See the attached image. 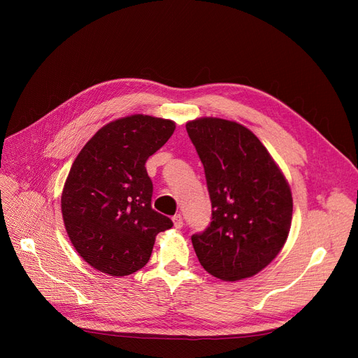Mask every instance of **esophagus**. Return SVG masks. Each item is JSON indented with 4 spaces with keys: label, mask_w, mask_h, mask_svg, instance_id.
I'll list each match as a JSON object with an SVG mask.
<instances>
[{
    "label": "esophagus",
    "mask_w": 358,
    "mask_h": 358,
    "mask_svg": "<svg viewBox=\"0 0 358 358\" xmlns=\"http://www.w3.org/2000/svg\"><path fill=\"white\" fill-rule=\"evenodd\" d=\"M173 222H174V227H176L177 229L182 228V216H181L180 213L174 215V217H173Z\"/></svg>",
    "instance_id": "1"
}]
</instances>
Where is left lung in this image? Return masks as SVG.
I'll list each match as a JSON object with an SVG mask.
<instances>
[{"mask_svg":"<svg viewBox=\"0 0 358 358\" xmlns=\"http://www.w3.org/2000/svg\"><path fill=\"white\" fill-rule=\"evenodd\" d=\"M204 168L212 222L192 235L201 267L236 281L275 258L287 239L290 187L266 146L239 123L204 117L185 124Z\"/></svg>","mask_w":358,"mask_h":358,"instance_id":"left-lung-1","label":"left lung"}]
</instances>
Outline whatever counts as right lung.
Masks as SVG:
<instances>
[{"label":"right lung","mask_w":358,"mask_h":358,"mask_svg":"<svg viewBox=\"0 0 358 358\" xmlns=\"http://www.w3.org/2000/svg\"><path fill=\"white\" fill-rule=\"evenodd\" d=\"M171 120L135 115L111 122L73 161L62 192L72 245L96 270L129 275L149 261L155 236L173 220L150 206L146 161L174 134Z\"/></svg>","instance_id":"right-lung-1"}]
</instances>
